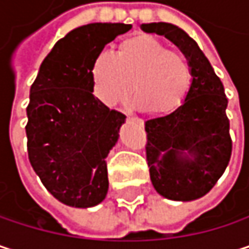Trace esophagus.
<instances>
[{"label": "esophagus", "mask_w": 249, "mask_h": 249, "mask_svg": "<svg viewBox=\"0 0 249 249\" xmlns=\"http://www.w3.org/2000/svg\"><path fill=\"white\" fill-rule=\"evenodd\" d=\"M128 118H131V120H134L137 124H140V125H144V121L141 120V118H138V117H131V115H128Z\"/></svg>", "instance_id": "obj_1"}]
</instances>
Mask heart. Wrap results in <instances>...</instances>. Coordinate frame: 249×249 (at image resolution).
Returning <instances> with one entry per match:
<instances>
[{
	"mask_svg": "<svg viewBox=\"0 0 249 249\" xmlns=\"http://www.w3.org/2000/svg\"><path fill=\"white\" fill-rule=\"evenodd\" d=\"M96 96L107 105L125 101L134 88L141 107L153 114H170L187 98L193 72L189 59L150 34L124 40L118 53L101 52L92 63Z\"/></svg>",
	"mask_w": 249,
	"mask_h": 249,
	"instance_id": "b5f03b06",
	"label": "heart"
}]
</instances>
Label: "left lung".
<instances>
[{
    "label": "left lung",
    "instance_id": "obj_1",
    "mask_svg": "<svg viewBox=\"0 0 249 249\" xmlns=\"http://www.w3.org/2000/svg\"><path fill=\"white\" fill-rule=\"evenodd\" d=\"M141 30L169 38L192 66L186 101L172 114L145 121V154L157 193L172 200H195L216 184L231 159L224 85L197 43L177 25L150 23Z\"/></svg>",
    "mask_w": 249,
    "mask_h": 249
}]
</instances>
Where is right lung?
Wrapping results in <instances>:
<instances>
[{
    "mask_svg": "<svg viewBox=\"0 0 249 249\" xmlns=\"http://www.w3.org/2000/svg\"><path fill=\"white\" fill-rule=\"evenodd\" d=\"M123 23H92L68 33L43 60L30 89L25 125L28 160L62 203L90 208L108 193L107 157L125 115L93 96L92 63Z\"/></svg>",
    "mask_w": 249,
    "mask_h": 249,
    "instance_id": "obj_1",
    "label": "right lung"
}]
</instances>
